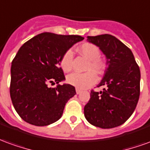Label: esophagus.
Returning <instances> with one entry per match:
<instances>
[{
    "label": "esophagus",
    "mask_w": 150,
    "mask_h": 150,
    "mask_svg": "<svg viewBox=\"0 0 150 150\" xmlns=\"http://www.w3.org/2000/svg\"><path fill=\"white\" fill-rule=\"evenodd\" d=\"M82 92V90H80V89H79V88H76V93H77V94H80V93H81Z\"/></svg>",
    "instance_id": "esophagus-1"
}]
</instances>
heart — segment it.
<instances>
[{"label": "heart", "instance_id": "b5f03b06", "mask_svg": "<svg viewBox=\"0 0 150 150\" xmlns=\"http://www.w3.org/2000/svg\"><path fill=\"white\" fill-rule=\"evenodd\" d=\"M79 53L89 60L88 69H92L97 73H101L104 71V62L100 59V50L97 46L91 43H84L79 47ZM73 62V52L71 50L66 51L60 60L61 67L65 72H69L72 69ZM97 80V76L94 71H89L85 73L74 72L67 77V81L69 84L74 86L79 89H86L91 87Z\"/></svg>", "mask_w": 150, "mask_h": 150}]
</instances>
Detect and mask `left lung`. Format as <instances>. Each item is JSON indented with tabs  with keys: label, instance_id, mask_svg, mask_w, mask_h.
<instances>
[{
	"label": "left lung",
	"instance_id": "left-lung-1",
	"mask_svg": "<svg viewBox=\"0 0 150 150\" xmlns=\"http://www.w3.org/2000/svg\"><path fill=\"white\" fill-rule=\"evenodd\" d=\"M107 59V68L98 87L91 91L84 107V116L92 125L112 129L121 125L131 116L140 96L141 72L131 50L110 34L88 36Z\"/></svg>",
	"mask_w": 150,
	"mask_h": 150
}]
</instances>
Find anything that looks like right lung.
Returning a JSON list of instances; mask_svg holds the SVG:
<instances>
[{
    "instance_id": "obj_1",
    "label": "right lung",
    "mask_w": 150,
    "mask_h": 150,
    "mask_svg": "<svg viewBox=\"0 0 150 150\" xmlns=\"http://www.w3.org/2000/svg\"><path fill=\"white\" fill-rule=\"evenodd\" d=\"M84 39L79 35L38 34L24 43L12 62L10 97L15 110L25 122L46 126L62 117L67 101L76 92L65 80L60 66L63 54ZM57 83L55 88L48 83Z\"/></svg>"
}]
</instances>
